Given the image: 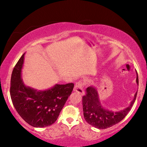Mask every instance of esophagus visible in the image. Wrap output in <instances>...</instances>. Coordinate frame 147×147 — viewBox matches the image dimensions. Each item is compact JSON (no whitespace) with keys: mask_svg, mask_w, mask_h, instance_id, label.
Segmentation results:
<instances>
[{"mask_svg":"<svg viewBox=\"0 0 147 147\" xmlns=\"http://www.w3.org/2000/svg\"><path fill=\"white\" fill-rule=\"evenodd\" d=\"M74 91L78 92L81 95H84V91L83 89V84L82 82H78L76 84L75 86H74Z\"/></svg>","mask_w":147,"mask_h":147,"instance_id":"esophagus-1","label":"esophagus"}]
</instances>
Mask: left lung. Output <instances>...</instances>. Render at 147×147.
Segmentation results:
<instances>
[{
  "instance_id": "8db88e82",
  "label": "left lung",
  "mask_w": 147,
  "mask_h": 147,
  "mask_svg": "<svg viewBox=\"0 0 147 147\" xmlns=\"http://www.w3.org/2000/svg\"><path fill=\"white\" fill-rule=\"evenodd\" d=\"M136 84L138 86V77L136 76ZM137 92L129 106L120 111H112L106 109L102 105L97 88L89 86L86 89V95L82 98L84 117L90 125L98 129H106L120 122L127 115L135 102Z\"/></svg>"
}]
</instances>
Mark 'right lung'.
I'll return each instance as SVG.
<instances>
[{
	"label": "right lung",
	"instance_id": "1",
	"mask_svg": "<svg viewBox=\"0 0 147 147\" xmlns=\"http://www.w3.org/2000/svg\"><path fill=\"white\" fill-rule=\"evenodd\" d=\"M25 54L12 72L10 94L13 106L21 118L33 127L51 126L57 120L74 84H55L44 90L26 86L22 80Z\"/></svg>",
	"mask_w": 147,
	"mask_h": 147
}]
</instances>
